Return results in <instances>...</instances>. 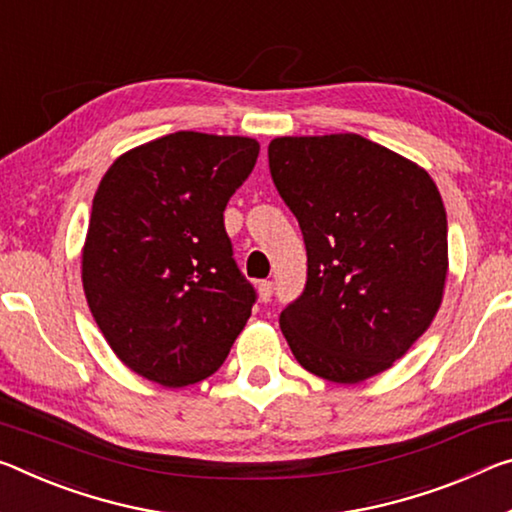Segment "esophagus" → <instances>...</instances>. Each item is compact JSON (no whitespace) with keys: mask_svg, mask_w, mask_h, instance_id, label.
Listing matches in <instances>:
<instances>
[{"mask_svg":"<svg viewBox=\"0 0 512 512\" xmlns=\"http://www.w3.org/2000/svg\"><path fill=\"white\" fill-rule=\"evenodd\" d=\"M257 291H259V300H262V303H269L271 296H273V282L271 280H262L257 285Z\"/></svg>","mask_w":512,"mask_h":512,"instance_id":"esophagus-1","label":"esophagus"}]
</instances>
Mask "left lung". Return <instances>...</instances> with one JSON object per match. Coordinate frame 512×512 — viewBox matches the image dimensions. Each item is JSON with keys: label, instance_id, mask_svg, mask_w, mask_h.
Here are the masks:
<instances>
[{"label": "left lung", "instance_id": "obj_1", "mask_svg": "<svg viewBox=\"0 0 512 512\" xmlns=\"http://www.w3.org/2000/svg\"><path fill=\"white\" fill-rule=\"evenodd\" d=\"M269 166L307 250L303 294L280 314L291 353L330 383L378 376L440 310L449 269L440 191L415 161L360 134L280 136Z\"/></svg>", "mask_w": 512, "mask_h": 512}]
</instances>
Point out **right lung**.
Here are the masks:
<instances>
[{"label":"right lung","instance_id":"obj_1","mask_svg":"<svg viewBox=\"0 0 512 512\" xmlns=\"http://www.w3.org/2000/svg\"><path fill=\"white\" fill-rule=\"evenodd\" d=\"M257 154L248 136L175 132L120 154L97 186L84 294L111 351L152 383L209 378L246 326L257 296L223 212Z\"/></svg>","mask_w":512,"mask_h":512}]
</instances>
